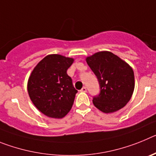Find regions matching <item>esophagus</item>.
Masks as SVG:
<instances>
[{
  "mask_svg": "<svg viewBox=\"0 0 156 156\" xmlns=\"http://www.w3.org/2000/svg\"><path fill=\"white\" fill-rule=\"evenodd\" d=\"M80 91L81 92H87V88L85 87H83L82 89L80 90Z\"/></svg>",
  "mask_w": 156,
  "mask_h": 156,
  "instance_id": "34e87169",
  "label": "esophagus"
}]
</instances>
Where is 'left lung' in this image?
I'll list each match as a JSON object with an SVG mask.
<instances>
[{"label":"left lung","instance_id":"obj_1","mask_svg":"<svg viewBox=\"0 0 156 156\" xmlns=\"http://www.w3.org/2000/svg\"><path fill=\"white\" fill-rule=\"evenodd\" d=\"M87 63L99 83L100 92L94 96L93 103L103 112L118 111L126 105L134 89L132 68L109 51H100L87 57Z\"/></svg>","mask_w":156,"mask_h":156}]
</instances>
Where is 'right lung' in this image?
<instances>
[{
	"label": "right lung",
	"instance_id": "obj_1",
	"mask_svg": "<svg viewBox=\"0 0 156 156\" xmlns=\"http://www.w3.org/2000/svg\"><path fill=\"white\" fill-rule=\"evenodd\" d=\"M73 59L60 55L46 56L28 80V93L38 110L52 118H62L71 109L77 90L67 69Z\"/></svg>",
	"mask_w": 156,
	"mask_h": 156
}]
</instances>
